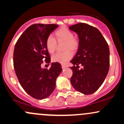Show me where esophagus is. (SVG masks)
Listing matches in <instances>:
<instances>
[{
    "label": "esophagus",
    "mask_w": 124,
    "mask_h": 124,
    "mask_svg": "<svg viewBox=\"0 0 124 124\" xmlns=\"http://www.w3.org/2000/svg\"><path fill=\"white\" fill-rule=\"evenodd\" d=\"M68 67V66L67 65H62V69H65V68H66Z\"/></svg>",
    "instance_id": "obj_1"
}]
</instances>
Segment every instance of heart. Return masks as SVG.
I'll use <instances>...</instances> for the list:
<instances>
[{
	"instance_id": "heart-1",
	"label": "heart",
	"mask_w": 124,
	"mask_h": 124,
	"mask_svg": "<svg viewBox=\"0 0 124 124\" xmlns=\"http://www.w3.org/2000/svg\"><path fill=\"white\" fill-rule=\"evenodd\" d=\"M56 40L58 43L64 42L63 50H66L62 53H56L52 56V61L61 64H65L72 57V52L76 51L79 47V41L74 37V33L68 28L62 27L54 32ZM56 40L51 36H49L46 41V46L47 51L53 53L55 51L57 46Z\"/></svg>"
}]
</instances>
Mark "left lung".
Here are the masks:
<instances>
[{
    "instance_id": "1",
    "label": "left lung",
    "mask_w": 124,
    "mask_h": 124,
    "mask_svg": "<svg viewBox=\"0 0 124 124\" xmlns=\"http://www.w3.org/2000/svg\"><path fill=\"white\" fill-rule=\"evenodd\" d=\"M69 28L77 34L79 39L78 51L71 61V83L78 92L91 94L99 88L109 72V46L100 31L93 26L78 23ZM79 64L83 66L81 70Z\"/></svg>"
}]
</instances>
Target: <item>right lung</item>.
Listing matches in <instances>:
<instances>
[{
  "label": "right lung",
  "instance_id": "obj_1",
  "mask_svg": "<svg viewBox=\"0 0 124 124\" xmlns=\"http://www.w3.org/2000/svg\"><path fill=\"white\" fill-rule=\"evenodd\" d=\"M58 27L56 24L31 25L15 45L14 66L16 75L23 89L36 99H44L53 93L57 77L62 72L58 62H52L49 70L41 67L43 60L50 62L46 41Z\"/></svg>",
  "mask_w": 124,
  "mask_h": 124
}]
</instances>
